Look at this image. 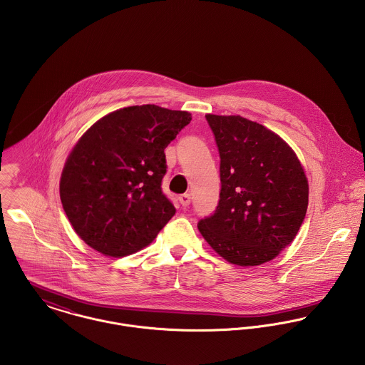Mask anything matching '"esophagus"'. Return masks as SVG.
<instances>
[{
  "label": "esophagus",
  "mask_w": 365,
  "mask_h": 365,
  "mask_svg": "<svg viewBox=\"0 0 365 365\" xmlns=\"http://www.w3.org/2000/svg\"><path fill=\"white\" fill-rule=\"evenodd\" d=\"M179 202L183 205V207H187L190 204V195L189 193H185V195H180L179 197Z\"/></svg>",
  "instance_id": "obj_1"
}]
</instances>
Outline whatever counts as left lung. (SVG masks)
Here are the masks:
<instances>
[{
    "mask_svg": "<svg viewBox=\"0 0 365 365\" xmlns=\"http://www.w3.org/2000/svg\"><path fill=\"white\" fill-rule=\"evenodd\" d=\"M220 153L221 192L202 238L225 260L259 266L294 241L308 208V180L280 135L241 116L205 115Z\"/></svg>",
    "mask_w": 365,
    "mask_h": 365,
    "instance_id": "8db88e82",
    "label": "left lung"
}]
</instances>
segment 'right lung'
<instances>
[{"instance_id":"1","label":"right lung","mask_w":365,"mask_h":365,"mask_svg":"<svg viewBox=\"0 0 365 365\" xmlns=\"http://www.w3.org/2000/svg\"><path fill=\"white\" fill-rule=\"evenodd\" d=\"M190 120L189 112L128 106L85 131L60 180L63 208L83 242L122 257L157 238L176 212L161 189L163 150Z\"/></svg>"}]
</instances>
